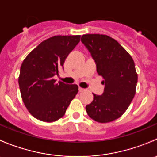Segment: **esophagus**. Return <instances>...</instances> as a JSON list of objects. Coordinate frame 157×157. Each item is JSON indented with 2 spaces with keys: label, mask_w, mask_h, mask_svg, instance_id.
<instances>
[{
  "label": "esophagus",
  "mask_w": 157,
  "mask_h": 157,
  "mask_svg": "<svg viewBox=\"0 0 157 157\" xmlns=\"http://www.w3.org/2000/svg\"><path fill=\"white\" fill-rule=\"evenodd\" d=\"M85 89H83V88H81V87H79V91L80 92H83V91H85Z\"/></svg>",
  "instance_id": "34e87169"
}]
</instances>
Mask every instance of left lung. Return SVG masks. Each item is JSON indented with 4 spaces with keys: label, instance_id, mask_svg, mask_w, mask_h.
Instances as JSON below:
<instances>
[{
    "label": "left lung",
    "instance_id": "1",
    "mask_svg": "<svg viewBox=\"0 0 157 157\" xmlns=\"http://www.w3.org/2000/svg\"><path fill=\"white\" fill-rule=\"evenodd\" d=\"M81 42L105 85L102 95L93 94V102L86 106V112L97 122H110L121 117L134 99L137 82L134 62L127 51L108 36L83 35Z\"/></svg>",
    "mask_w": 157,
    "mask_h": 157
}]
</instances>
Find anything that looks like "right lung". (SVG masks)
<instances>
[{
  "instance_id": "right-lung-1",
  "label": "right lung",
  "mask_w": 157,
  "mask_h": 157,
  "mask_svg": "<svg viewBox=\"0 0 157 157\" xmlns=\"http://www.w3.org/2000/svg\"><path fill=\"white\" fill-rule=\"evenodd\" d=\"M80 36H57L41 42L23 61L19 86L26 109L33 117L45 122L57 121L65 114L78 86L53 78L63 68L68 54Z\"/></svg>"
}]
</instances>
